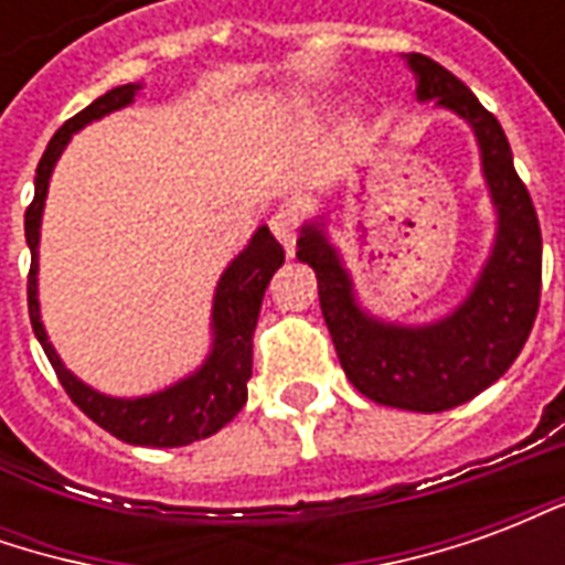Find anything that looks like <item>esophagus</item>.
<instances>
[{
	"instance_id": "34e87169",
	"label": "esophagus",
	"mask_w": 565,
	"mask_h": 565,
	"mask_svg": "<svg viewBox=\"0 0 565 565\" xmlns=\"http://www.w3.org/2000/svg\"><path fill=\"white\" fill-rule=\"evenodd\" d=\"M269 230L275 233V238L281 242L284 250H287V254H294L296 230H299V214H296V209L281 205V209L275 211V214L269 217Z\"/></svg>"
}]
</instances>
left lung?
Instances as JSON below:
<instances>
[{"label":"left lung","mask_w":565,"mask_h":565,"mask_svg":"<svg viewBox=\"0 0 565 565\" xmlns=\"http://www.w3.org/2000/svg\"><path fill=\"white\" fill-rule=\"evenodd\" d=\"M403 60L415 75L417 103H436L466 120L478 141L497 233L472 290L454 311L429 323L372 315L356 296L323 214L302 223L296 259L318 275L320 311L348 381L372 403L433 415L469 403L521 354L542 294V230L497 117L436 60L424 54Z\"/></svg>","instance_id":"left-lung-1"}]
</instances>
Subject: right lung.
Returning a JSON list of instances; mask_svg holds the SVG:
<instances>
[{"label": "right lung", "mask_w": 565, "mask_h": 565, "mask_svg": "<svg viewBox=\"0 0 565 565\" xmlns=\"http://www.w3.org/2000/svg\"><path fill=\"white\" fill-rule=\"evenodd\" d=\"M139 90L141 84H124V87L108 90L72 120H66L56 129L54 139L47 141V150L35 169V199L26 209V221H23L26 245L32 254L26 299H30L32 332L42 342L56 379L66 387L72 403L78 405L93 424H99L127 445L181 448L199 438L214 436L245 408L247 381H250V366H254V330H257L259 306H263L271 275L281 269L284 247L275 242L269 226H259L257 233L250 235V242L223 269L221 281L214 287L209 354L202 360V366H196L190 375L178 379L169 387L145 393V396H108V393H99L90 384H84L72 369H66V363L60 360L56 348L47 339V330L42 323V302H39V242H42L44 199H47L56 160L63 157L72 136L93 120H103L105 115H115L120 108L136 103Z\"/></svg>", "instance_id": "1"}]
</instances>
